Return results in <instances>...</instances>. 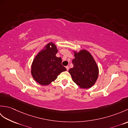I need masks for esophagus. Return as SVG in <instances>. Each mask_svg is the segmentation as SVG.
I'll list each match as a JSON object with an SVG mask.
<instances>
[{
    "label": "esophagus",
    "instance_id": "1",
    "mask_svg": "<svg viewBox=\"0 0 128 128\" xmlns=\"http://www.w3.org/2000/svg\"><path fill=\"white\" fill-rule=\"evenodd\" d=\"M66 69L67 71H68L69 69V66H66Z\"/></svg>",
    "mask_w": 128,
    "mask_h": 128
}]
</instances>
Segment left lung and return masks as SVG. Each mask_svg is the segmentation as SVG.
Listing matches in <instances>:
<instances>
[{"mask_svg": "<svg viewBox=\"0 0 128 128\" xmlns=\"http://www.w3.org/2000/svg\"><path fill=\"white\" fill-rule=\"evenodd\" d=\"M72 62L74 67L69 72L73 81L80 88H88L93 86L98 76V68L93 57L86 50L75 52Z\"/></svg>", "mask_w": 128, "mask_h": 128, "instance_id": "1", "label": "left lung"}]
</instances>
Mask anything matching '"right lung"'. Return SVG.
Listing matches in <instances>:
<instances>
[{
    "instance_id": "obj_1",
    "label": "right lung",
    "mask_w": 128,
    "mask_h": 128,
    "mask_svg": "<svg viewBox=\"0 0 128 128\" xmlns=\"http://www.w3.org/2000/svg\"><path fill=\"white\" fill-rule=\"evenodd\" d=\"M51 45L52 47H50ZM45 50L37 54L32 62L31 74L34 80L42 85H48L66 69L62 65V58L56 56V46L50 43Z\"/></svg>"
}]
</instances>
